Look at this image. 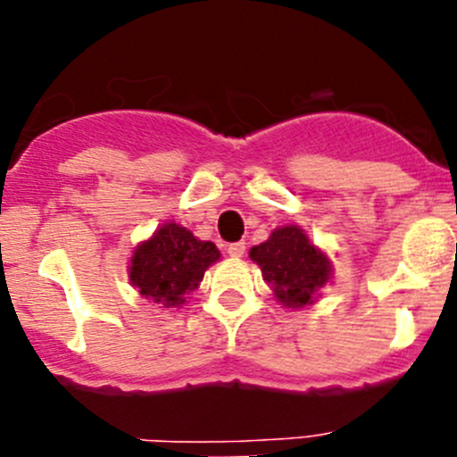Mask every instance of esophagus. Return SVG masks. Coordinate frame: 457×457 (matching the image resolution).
Listing matches in <instances>:
<instances>
[{
	"instance_id": "obj_1",
	"label": "esophagus",
	"mask_w": 457,
	"mask_h": 457,
	"mask_svg": "<svg viewBox=\"0 0 457 457\" xmlns=\"http://www.w3.org/2000/svg\"><path fill=\"white\" fill-rule=\"evenodd\" d=\"M228 254L232 258H241L245 254V243L238 241V243H232V245H228Z\"/></svg>"
}]
</instances>
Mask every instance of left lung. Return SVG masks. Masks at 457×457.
Returning <instances> with one entry per match:
<instances>
[{
  "label": "left lung",
  "instance_id": "left-lung-1",
  "mask_svg": "<svg viewBox=\"0 0 457 457\" xmlns=\"http://www.w3.org/2000/svg\"><path fill=\"white\" fill-rule=\"evenodd\" d=\"M250 258L261 267L262 280L274 289L276 301L292 310L312 305L331 280L329 258L298 225L274 229L265 243L252 247Z\"/></svg>",
  "mask_w": 457,
  "mask_h": 457
}]
</instances>
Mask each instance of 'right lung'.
Listing matches in <instances>:
<instances>
[{
	"label": "right lung",
	"instance_id": "obj_1",
	"mask_svg": "<svg viewBox=\"0 0 457 457\" xmlns=\"http://www.w3.org/2000/svg\"><path fill=\"white\" fill-rule=\"evenodd\" d=\"M220 258L214 243L199 241L190 229L165 223L130 258V283L163 310L181 307L199 287L207 267Z\"/></svg>",
	"mask_w": 457,
	"mask_h": 457
}]
</instances>
